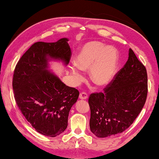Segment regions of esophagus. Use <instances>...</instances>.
Here are the masks:
<instances>
[{"mask_svg": "<svg viewBox=\"0 0 159 159\" xmlns=\"http://www.w3.org/2000/svg\"><path fill=\"white\" fill-rule=\"evenodd\" d=\"M88 95L86 93H84V92L80 93V99H82V100L87 99V98H88Z\"/></svg>", "mask_w": 159, "mask_h": 159, "instance_id": "34e87169", "label": "esophagus"}]
</instances>
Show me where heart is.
Segmentation results:
<instances>
[{
	"label": "heart",
	"mask_w": 159,
	"mask_h": 159,
	"mask_svg": "<svg viewBox=\"0 0 159 159\" xmlns=\"http://www.w3.org/2000/svg\"><path fill=\"white\" fill-rule=\"evenodd\" d=\"M75 64L82 70H91V79L95 84L106 86L116 75L119 54L114 48L91 41L80 48L75 57ZM71 70L77 79H81V73L77 68L71 67Z\"/></svg>",
	"instance_id": "heart-1"
}]
</instances>
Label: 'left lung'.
Wrapping results in <instances>:
<instances>
[{
    "mask_svg": "<svg viewBox=\"0 0 159 159\" xmlns=\"http://www.w3.org/2000/svg\"><path fill=\"white\" fill-rule=\"evenodd\" d=\"M148 95V75L133 51L103 92L91 93L90 128L98 138L123 132L142 111Z\"/></svg>",
    "mask_w": 159,
    "mask_h": 159,
    "instance_id": "left-lung-1",
    "label": "left lung"
}]
</instances>
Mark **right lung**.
<instances>
[{
	"label": "right lung",
	"mask_w": 159,
	"mask_h": 159,
	"mask_svg": "<svg viewBox=\"0 0 159 159\" xmlns=\"http://www.w3.org/2000/svg\"><path fill=\"white\" fill-rule=\"evenodd\" d=\"M67 41L34 43L17 62L13 75L19 110L37 132L53 138L66 129L69 111L80 94L46 69L47 56L69 64L71 51Z\"/></svg>",
	"instance_id": "right-lung-1"
}]
</instances>
